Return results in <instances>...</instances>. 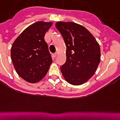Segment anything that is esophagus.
Here are the masks:
<instances>
[{
  "instance_id": "34e87169",
  "label": "esophagus",
  "mask_w": 120,
  "mask_h": 120,
  "mask_svg": "<svg viewBox=\"0 0 120 120\" xmlns=\"http://www.w3.org/2000/svg\"><path fill=\"white\" fill-rule=\"evenodd\" d=\"M57 55H58L57 53H54V54H53V55H52V56H53V58H55L56 56H57Z\"/></svg>"
}]
</instances>
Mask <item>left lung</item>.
Returning <instances> with one entry per match:
<instances>
[{
  "mask_svg": "<svg viewBox=\"0 0 120 120\" xmlns=\"http://www.w3.org/2000/svg\"><path fill=\"white\" fill-rule=\"evenodd\" d=\"M55 26L67 47L66 62L60 67L64 78L80 85L94 75L101 61L100 46L86 28L74 22H58Z\"/></svg>",
  "mask_w": 120,
  "mask_h": 120,
  "instance_id": "1",
  "label": "left lung"
}]
</instances>
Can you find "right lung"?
I'll return each instance as SVG.
<instances>
[{
  "label": "right lung",
  "instance_id": "add662e5",
  "mask_svg": "<svg viewBox=\"0 0 120 120\" xmlns=\"http://www.w3.org/2000/svg\"><path fill=\"white\" fill-rule=\"evenodd\" d=\"M52 24V22H35L25 29L13 42L11 60L18 74L27 82L35 83L41 80L52 63L44 39Z\"/></svg>",
  "mask_w": 120,
  "mask_h": 120
}]
</instances>
